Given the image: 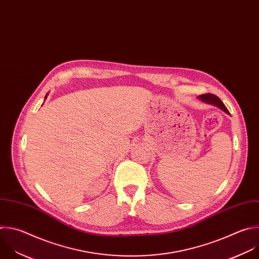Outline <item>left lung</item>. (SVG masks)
<instances>
[{
  "mask_svg": "<svg viewBox=\"0 0 259 259\" xmlns=\"http://www.w3.org/2000/svg\"><path fill=\"white\" fill-rule=\"evenodd\" d=\"M198 99H199L201 102L205 103V104H208V105L218 107L219 109H221L222 111H224L226 114L230 115V112L228 111V109L226 108V106L223 104V102H222L217 96L207 94V95H201V96H199Z\"/></svg>",
  "mask_w": 259,
  "mask_h": 259,
  "instance_id": "left-lung-1",
  "label": "left lung"
}]
</instances>
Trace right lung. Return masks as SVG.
<instances>
[{"label":"right lung","mask_w":259,"mask_h":259,"mask_svg":"<svg viewBox=\"0 0 259 259\" xmlns=\"http://www.w3.org/2000/svg\"><path fill=\"white\" fill-rule=\"evenodd\" d=\"M48 95H49V94H47V96H46V97H45V101H46V99H47V98H48ZM42 105H44V104H42Z\"/></svg>","instance_id":"obj_1"}]
</instances>
